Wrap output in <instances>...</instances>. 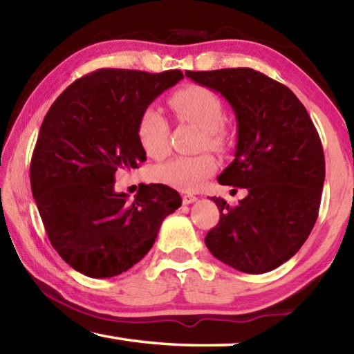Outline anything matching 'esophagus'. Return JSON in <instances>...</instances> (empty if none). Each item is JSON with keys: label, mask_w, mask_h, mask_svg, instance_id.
Listing matches in <instances>:
<instances>
[{"label": "esophagus", "mask_w": 354, "mask_h": 354, "mask_svg": "<svg viewBox=\"0 0 354 354\" xmlns=\"http://www.w3.org/2000/svg\"><path fill=\"white\" fill-rule=\"evenodd\" d=\"M181 198H183L184 205H190V203H195L196 200H198L195 195H192V194H183Z\"/></svg>", "instance_id": "obj_1"}]
</instances>
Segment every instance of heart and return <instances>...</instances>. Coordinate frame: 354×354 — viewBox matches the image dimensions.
Segmentation results:
<instances>
[{
    "label": "heart",
    "instance_id": "1",
    "mask_svg": "<svg viewBox=\"0 0 354 354\" xmlns=\"http://www.w3.org/2000/svg\"><path fill=\"white\" fill-rule=\"evenodd\" d=\"M179 122L194 123L203 129V147L215 151H225L230 145V133L225 127V106L220 95L212 88L189 84L173 92L169 98ZM139 142L147 156L153 159L164 158L169 151L170 127L158 107L149 106L142 112L137 127ZM217 169L211 154L178 156L153 170L156 181L183 192L198 190Z\"/></svg>",
    "mask_w": 354,
    "mask_h": 354
}]
</instances>
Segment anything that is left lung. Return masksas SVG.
Returning a JSON list of instances; mask_svg holds the SVG:
<instances>
[{
  "label": "left lung",
  "mask_w": 354,
  "mask_h": 354,
  "mask_svg": "<svg viewBox=\"0 0 354 354\" xmlns=\"http://www.w3.org/2000/svg\"><path fill=\"white\" fill-rule=\"evenodd\" d=\"M185 76L220 92L234 109L236 159L217 179L248 190L237 206L212 196L220 220L205 237L206 247L239 272H270L301 248L319 217L325 181L319 133L295 93L261 71L221 68Z\"/></svg>",
  "instance_id": "1"
}]
</instances>
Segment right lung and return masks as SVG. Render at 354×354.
I'll list each match as a JSON object with an SVG mask.
<instances>
[{"instance_id":"right-lung-1","label":"right lung","mask_w":354,"mask_h":354,"mask_svg":"<svg viewBox=\"0 0 354 354\" xmlns=\"http://www.w3.org/2000/svg\"><path fill=\"white\" fill-rule=\"evenodd\" d=\"M184 77L100 68L59 95L44 118L31 159V190L59 256L91 278L136 266L164 218L181 206L176 190L143 184L133 201L113 190L118 170L147 160L137 136L142 112Z\"/></svg>"}]
</instances>
